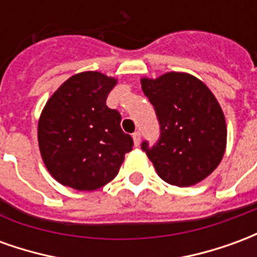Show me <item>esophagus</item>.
Masks as SVG:
<instances>
[{"mask_svg": "<svg viewBox=\"0 0 257 257\" xmlns=\"http://www.w3.org/2000/svg\"><path fill=\"white\" fill-rule=\"evenodd\" d=\"M132 138H134L135 146L138 147V146L140 145V132H135V134L132 135Z\"/></svg>", "mask_w": 257, "mask_h": 257, "instance_id": "esophagus-1", "label": "esophagus"}]
</instances>
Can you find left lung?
Masks as SVG:
<instances>
[{
	"mask_svg": "<svg viewBox=\"0 0 257 257\" xmlns=\"http://www.w3.org/2000/svg\"><path fill=\"white\" fill-rule=\"evenodd\" d=\"M142 89L154 106L160 139L142 143L158 176L178 187L199 183L215 171L224 156V114L209 88L187 73L142 78Z\"/></svg>",
	"mask_w": 257,
	"mask_h": 257,
	"instance_id": "left-lung-1",
	"label": "left lung"
}]
</instances>
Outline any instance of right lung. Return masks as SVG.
I'll use <instances>...</instances> for the list:
<instances>
[{
  "mask_svg": "<svg viewBox=\"0 0 257 257\" xmlns=\"http://www.w3.org/2000/svg\"><path fill=\"white\" fill-rule=\"evenodd\" d=\"M117 79L84 71L59 86L38 121V146L59 183L92 191L117 176L134 140L121 129V114L106 99Z\"/></svg>",
  "mask_w": 257,
  "mask_h": 257,
  "instance_id": "1",
  "label": "right lung"
}]
</instances>
